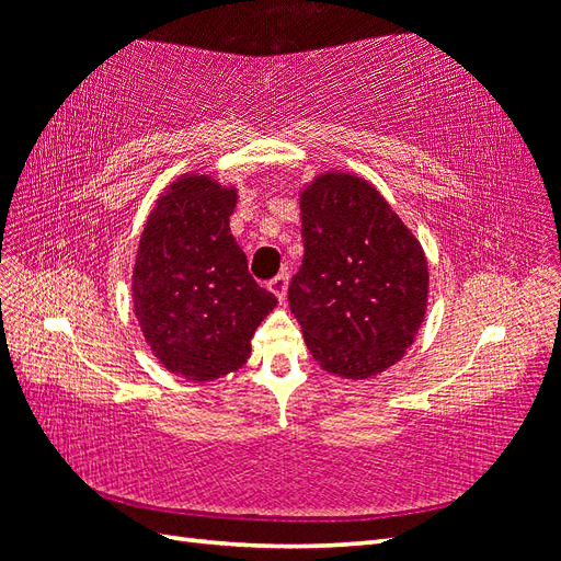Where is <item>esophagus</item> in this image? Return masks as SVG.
<instances>
[{"instance_id": "1", "label": "esophagus", "mask_w": 561, "mask_h": 561, "mask_svg": "<svg viewBox=\"0 0 561 561\" xmlns=\"http://www.w3.org/2000/svg\"><path fill=\"white\" fill-rule=\"evenodd\" d=\"M287 283H290V274H287V268H283L280 274H276L274 278L268 280V290L283 301L285 295H287Z\"/></svg>"}]
</instances>
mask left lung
<instances>
[{"label":"left lung","mask_w":561,"mask_h":561,"mask_svg":"<svg viewBox=\"0 0 561 561\" xmlns=\"http://www.w3.org/2000/svg\"><path fill=\"white\" fill-rule=\"evenodd\" d=\"M301 236L287 301L313 358L346 379L396 365L428 299L426 257L410 229L369 182L328 173L301 194Z\"/></svg>","instance_id":"obj_1"}]
</instances>
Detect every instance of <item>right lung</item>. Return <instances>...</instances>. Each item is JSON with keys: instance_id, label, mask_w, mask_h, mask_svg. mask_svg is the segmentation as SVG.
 <instances>
[{"instance_id": "obj_1", "label": "right lung", "mask_w": 561, "mask_h": 561, "mask_svg": "<svg viewBox=\"0 0 561 561\" xmlns=\"http://www.w3.org/2000/svg\"><path fill=\"white\" fill-rule=\"evenodd\" d=\"M236 192L206 175L171 184L149 215L133 271V304L157 358L178 377L210 381L250 358L276 295L257 285L229 229Z\"/></svg>"}]
</instances>
